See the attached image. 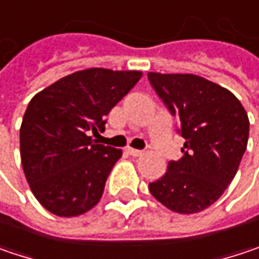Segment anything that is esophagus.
Returning a JSON list of instances; mask_svg holds the SVG:
<instances>
[{"instance_id": "obj_1", "label": "esophagus", "mask_w": 259, "mask_h": 259, "mask_svg": "<svg viewBox=\"0 0 259 259\" xmlns=\"http://www.w3.org/2000/svg\"><path fill=\"white\" fill-rule=\"evenodd\" d=\"M126 152H128L131 156H141V155L144 153L143 150H139V149H133V147H128V149H126Z\"/></svg>"}]
</instances>
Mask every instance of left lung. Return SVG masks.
I'll return each instance as SVG.
<instances>
[{
  "mask_svg": "<svg viewBox=\"0 0 259 259\" xmlns=\"http://www.w3.org/2000/svg\"><path fill=\"white\" fill-rule=\"evenodd\" d=\"M149 81L181 122L184 156L149 184L152 196L178 213H197L220 199L248 146L249 119L227 88L193 73L149 72Z\"/></svg>",
  "mask_w": 259,
  "mask_h": 259,
  "instance_id": "obj_1",
  "label": "left lung"
}]
</instances>
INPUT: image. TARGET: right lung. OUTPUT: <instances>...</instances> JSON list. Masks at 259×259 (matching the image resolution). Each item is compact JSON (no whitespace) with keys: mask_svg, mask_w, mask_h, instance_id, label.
I'll return each mask as SVG.
<instances>
[{"mask_svg":"<svg viewBox=\"0 0 259 259\" xmlns=\"http://www.w3.org/2000/svg\"><path fill=\"white\" fill-rule=\"evenodd\" d=\"M140 70L90 67L32 97L20 126L23 172L36 200L57 217H78L102 199L120 149L91 139L139 82Z\"/></svg>","mask_w":259,"mask_h":259,"instance_id":"1","label":"right lung"}]
</instances>
